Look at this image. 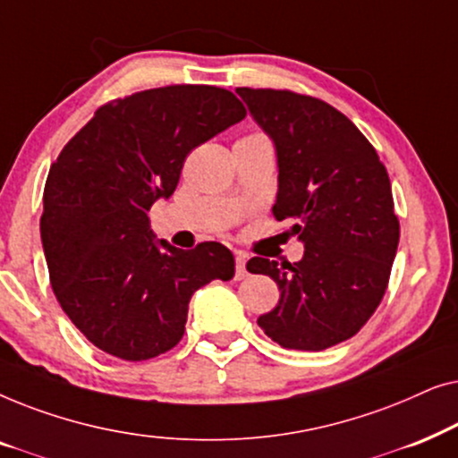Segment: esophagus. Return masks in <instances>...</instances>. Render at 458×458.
Listing matches in <instances>:
<instances>
[{
    "label": "esophagus",
    "mask_w": 458,
    "mask_h": 458,
    "mask_svg": "<svg viewBox=\"0 0 458 458\" xmlns=\"http://www.w3.org/2000/svg\"><path fill=\"white\" fill-rule=\"evenodd\" d=\"M246 262H248V256L246 254L235 252V279H243L248 275Z\"/></svg>",
    "instance_id": "1"
}]
</instances>
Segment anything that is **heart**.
Masks as SVG:
<instances>
[{
  "instance_id": "heart-1",
  "label": "heart",
  "mask_w": 458,
  "mask_h": 458,
  "mask_svg": "<svg viewBox=\"0 0 458 458\" xmlns=\"http://www.w3.org/2000/svg\"><path fill=\"white\" fill-rule=\"evenodd\" d=\"M256 137H262V135H248V137H243V140H256Z\"/></svg>"
}]
</instances>
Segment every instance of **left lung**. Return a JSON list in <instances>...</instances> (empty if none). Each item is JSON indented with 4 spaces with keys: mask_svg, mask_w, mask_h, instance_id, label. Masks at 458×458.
<instances>
[{
    "mask_svg": "<svg viewBox=\"0 0 458 458\" xmlns=\"http://www.w3.org/2000/svg\"><path fill=\"white\" fill-rule=\"evenodd\" d=\"M277 152L273 215L292 221L302 260L254 256L246 268L279 285V304L259 325L279 346L318 350L365 325L384 298L400 240L392 185L375 148L323 99L287 89L237 87Z\"/></svg>",
    "mask_w": 458,
    "mask_h": 458,
    "instance_id": "8db88e82",
    "label": "left lung"
}]
</instances>
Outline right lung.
Segmentation results:
<instances>
[{"label": "right lung", "instance_id": "obj_1", "mask_svg": "<svg viewBox=\"0 0 458 458\" xmlns=\"http://www.w3.org/2000/svg\"><path fill=\"white\" fill-rule=\"evenodd\" d=\"M243 116L221 87L140 91L98 108L49 168L41 215L49 281L93 346L123 360L165 354L183 337L193 292L235 275L223 243L154 242L148 212L173 196L187 154Z\"/></svg>", "mask_w": 458, "mask_h": 458}]
</instances>
